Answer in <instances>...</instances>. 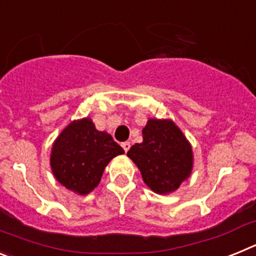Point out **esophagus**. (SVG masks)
Returning a JSON list of instances; mask_svg holds the SVG:
<instances>
[{"label": "esophagus", "mask_w": 256, "mask_h": 256, "mask_svg": "<svg viewBox=\"0 0 256 256\" xmlns=\"http://www.w3.org/2000/svg\"><path fill=\"white\" fill-rule=\"evenodd\" d=\"M122 148H123L124 151H126H126H128L130 148V142H128V141L123 142V144H122Z\"/></svg>", "instance_id": "34e87169"}]
</instances>
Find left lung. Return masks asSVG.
<instances>
[{
	"instance_id": "1",
	"label": "left lung",
	"mask_w": 256,
	"mask_h": 256,
	"mask_svg": "<svg viewBox=\"0 0 256 256\" xmlns=\"http://www.w3.org/2000/svg\"><path fill=\"white\" fill-rule=\"evenodd\" d=\"M144 141L126 152L138 166L144 182L156 194L176 191L191 176L192 148L170 119H148L142 130Z\"/></svg>"
}]
</instances>
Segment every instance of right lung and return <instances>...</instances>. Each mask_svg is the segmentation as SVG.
I'll return each mask as SVG.
<instances>
[{
	"label": "right lung",
	"mask_w": 256,
	"mask_h": 256,
	"mask_svg": "<svg viewBox=\"0 0 256 256\" xmlns=\"http://www.w3.org/2000/svg\"><path fill=\"white\" fill-rule=\"evenodd\" d=\"M124 154L106 132L96 130L90 118L74 120L52 144V173L70 191L87 195L100 183L106 165Z\"/></svg>",
	"instance_id": "1"
}]
</instances>
